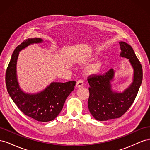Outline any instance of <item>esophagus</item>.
Returning <instances> with one entry per match:
<instances>
[{
	"label": "esophagus",
	"mask_w": 150,
	"mask_h": 150,
	"mask_svg": "<svg viewBox=\"0 0 150 150\" xmlns=\"http://www.w3.org/2000/svg\"><path fill=\"white\" fill-rule=\"evenodd\" d=\"M84 85V81L83 80H78L77 81V83H76V87L77 88H80L81 86H83Z\"/></svg>",
	"instance_id": "1"
}]
</instances>
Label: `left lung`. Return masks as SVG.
<instances>
[{"mask_svg":"<svg viewBox=\"0 0 150 150\" xmlns=\"http://www.w3.org/2000/svg\"><path fill=\"white\" fill-rule=\"evenodd\" d=\"M120 56L129 59L134 69L133 82L123 93H114L110 81L114 71L110 69L103 74H93L88 77L89 84L88 108L95 119L107 121L120 117L129 110L137 96L142 83L143 69L133 48L129 44L120 42Z\"/></svg>","mask_w":150,"mask_h":150,"instance_id":"1","label":"left lung"}]
</instances>
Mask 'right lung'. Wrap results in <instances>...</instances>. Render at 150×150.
<instances>
[{"label": "right lung", "instance_id": "add662e5", "mask_svg": "<svg viewBox=\"0 0 150 150\" xmlns=\"http://www.w3.org/2000/svg\"><path fill=\"white\" fill-rule=\"evenodd\" d=\"M40 38L24 40L13 52L6 73L8 93L18 108L24 115L35 120L47 122L55 119L61 111L67 96L74 90L76 82L52 83L42 92L36 94H25L19 89L16 78V64L21 50L30 44L41 42Z\"/></svg>", "mask_w": 150, "mask_h": 150}]
</instances>
